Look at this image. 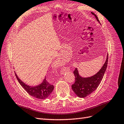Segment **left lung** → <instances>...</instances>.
Instances as JSON below:
<instances>
[{
	"instance_id": "8db88e82",
	"label": "left lung",
	"mask_w": 124,
	"mask_h": 124,
	"mask_svg": "<svg viewBox=\"0 0 124 124\" xmlns=\"http://www.w3.org/2000/svg\"><path fill=\"white\" fill-rule=\"evenodd\" d=\"M97 20L99 21L98 16L94 13L91 12ZM108 55L105 62L101 70L96 75L89 78H82L78 73V70L75 68L73 73L75 77V82L71 85L72 90L79 98H85L92 93L101 83L108 66Z\"/></svg>"
}]
</instances>
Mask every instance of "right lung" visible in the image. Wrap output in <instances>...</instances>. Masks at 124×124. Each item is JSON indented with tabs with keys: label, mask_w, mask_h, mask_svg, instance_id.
I'll use <instances>...</instances> for the list:
<instances>
[{
	"label": "right lung",
	"mask_w": 124,
	"mask_h": 124,
	"mask_svg": "<svg viewBox=\"0 0 124 124\" xmlns=\"http://www.w3.org/2000/svg\"><path fill=\"white\" fill-rule=\"evenodd\" d=\"M15 75L20 84L23 87L29 94L35 98L38 99H45L48 98L49 95L54 90V85L50 84L45 78L43 82L39 86L34 87L26 85L20 80L15 73Z\"/></svg>",
	"instance_id": "right-lung-1"
}]
</instances>
